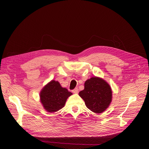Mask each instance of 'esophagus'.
Masks as SVG:
<instances>
[{"label": "esophagus", "instance_id": "1", "mask_svg": "<svg viewBox=\"0 0 149 149\" xmlns=\"http://www.w3.org/2000/svg\"><path fill=\"white\" fill-rule=\"evenodd\" d=\"M72 92L74 93H79V89H78V88H75L74 90H72Z\"/></svg>", "mask_w": 149, "mask_h": 149}]
</instances>
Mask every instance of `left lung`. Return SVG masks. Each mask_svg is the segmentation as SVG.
<instances>
[{
	"instance_id": "obj_1",
	"label": "left lung",
	"mask_w": 149,
	"mask_h": 149,
	"mask_svg": "<svg viewBox=\"0 0 149 149\" xmlns=\"http://www.w3.org/2000/svg\"><path fill=\"white\" fill-rule=\"evenodd\" d=\"M86 107L96 113L104 112L112 100V91L104 80L93 77L84 83V89L79 92Z\"/></svg>"
}]
</instances>
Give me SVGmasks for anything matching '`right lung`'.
<instances>
[{
  "label": "right lung",
  "mask_w": 149,
  "mask_h": 149,
  "mask_svg": "<svg viewBox=\"0 0 149 149\" xmlns=\"http://www.w3.org/2000/svg\"><path fill=\"white\" fill-rule=\"evenodd\" d=\"M71 95L72 93L61 87L58 81L52 80L40 91V101L47 112L52 113L63 107L68 98Z\"/></svg>",
  "instance_id": "add662e5"
}]
</instances>
